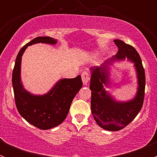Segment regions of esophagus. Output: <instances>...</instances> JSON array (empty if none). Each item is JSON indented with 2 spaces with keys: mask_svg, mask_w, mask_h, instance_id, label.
Instances as JSON below:
<instances>
[{
  "mask_svg": "<svg viewBox=\"0 0 157 157\" xmlns=\"http://www.w3.org/2000/svg\"><path fill=\"white\" fill-rule=\"evenodd\" d=\"M81 77L82 80H83V83L84 85H86V83H88L89 80H90V74H89L88 71H83V73L81 74Z\"/></svg>",
  "mask_w": 157,
  "mask_h": 157,
  "instance_id": "esophagus-1",
  "label": "esophagus"
}]
</instances>
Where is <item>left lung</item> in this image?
Returning <instances> with one entry per match:
<instances>
[{
  "label": "left lung",
  "instance_id": "left-lung-1",
  "mask_svg": "<svg viewBox=\"0 0 157 157\" xmlns=\"http://www.w3.org/2000/svg\"><path fill=\"white\" fill-rule=\"evenodd\" d=\"M118 52L111 58L112 60H124L127 58L135 64L138 78V89L135 98L129 102H115L106 91L103 84L109 82L107 64L105 61L102 67L92 70L90 89L91 90V111L95 121L101 128L111 131H119L129 124L135 118L143 106L145 92L144 68L138 52L131 45L119 39L114 40Z\"/></svg>",
  "mask_w": 157,
  "mask_h": 157
}]
</instances>
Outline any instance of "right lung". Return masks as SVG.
<instances>
[{
	"label": "right lung",
	"mask_w": 157,
	"mask_h": 157,
	"mask_svg": "<svg viewBox=\"0 0 157 157\" xmlns=\"http://www.w3.org/2000/svg\"><path fill=\"white\" fill-rule=\"evenodd\" d=\"M39 42L55 44L57 41L48 36H39L20 49L13 70L12 84L15 104L19 113L35 127L48 130L64 121L74 96L83 86V82L80 75L73 79H63L44 96H33L26 91L20 83L21 57L28 45Z\"/></svg>",
	"instance_id": "1"
}]
</instances>
